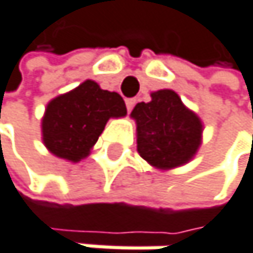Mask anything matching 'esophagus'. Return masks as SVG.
I'll return each mask as SVG.
<instances>
[{
  "instance_id": "esophagus-1",
  "label": "esophagus",
  "mask_w": 253,
  "mask_h": 253,
  "mask_svg": "<svg viewBox=\"0 0 253 253\" xmlns=\"http://www.w3.org/2000/svg\"><path fill=\"white\" fill-rule=\"evenodd\" d=\"M135 103H136L135 98H127V100H126V106H127V111H132L133 109Z\"/></svg>"
}]
</instances>
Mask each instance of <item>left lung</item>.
Returning <instances> with one entry per match:
<instances>
[{
  "mask_svg": "<svg viewBox=\"0 0 253 253\" xmlns=\"http://www.w3.org/2000/svg\"><path fill=\"white\" fill-rule=\"evenodd\" d=\"M130 117L136 121L139 156L159 170L187 164L202 144L200 118L171 89L152 92V100L138 103Z\"/></svg>",
  "mask_w": 253,
  "mask_h": 253,
  "instance_id": "left-lung-1",
  "label": "left lung"
}]
</instances>
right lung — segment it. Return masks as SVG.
Segmentation results:
<instances>
[{"label": "right lung", "instance_id": "right-lung-1", "mask_svg": "<svg viewBox=\"0 0 253 253\" xmlns=\"http://www.w3.org/2000/svg\"><path fill=\"white\" fill-rule=\"evenodd\" d=\"M126 114L127 109L120 94L86 80L46 104L42 118L43 144L57 158L79 162L89 155L109 118Z\"/></svg>", "mask_w": 253, "mask_h": 253}]
</instances>
